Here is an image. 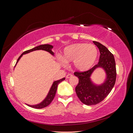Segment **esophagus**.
<instances>
[{"label":"esophagus","instance_id":"esophagus-1","mask_svg":"<svg viewBox=\"0 0 133 133\" xmlns=\"http://www.w3.org/2000/svg\"><path fill=\"white\" fill-rule=\"evenodd\" d=\"M72 76H73V75H72V74H68V75L66 76V79L70 78L72 77Z\"/></svg>","mask_w":133,"mask_h":133}]
</instances>
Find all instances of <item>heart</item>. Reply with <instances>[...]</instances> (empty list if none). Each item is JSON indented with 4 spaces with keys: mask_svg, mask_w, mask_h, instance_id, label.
<instances>
[{
    "mask_svg": "<svg viewBox=\"0 0 133 133\" xmlns=\"http://www.w3.org/2000/svg\"><path fill=\"white\" fill-rule=\"evenodd\" d=\"M98 57L97 48L93 44H74L67 47L63 54L65 63L74 62V67L79 71L89 70L94 65Z\"/></svg>",
    "mask_w": 133,
    "mask_h": 133,
    "instance_id": "heart-1",
    "label": "heart"
}]
</instances>
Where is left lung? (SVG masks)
Segmentation results:
<instances>
[{
  "mask_svg": "<svg viewBox=\"0 0 133 133\" xmlns=\"http://www.w3.org/2000/svg\"><path fill=\"white\" fill-rule=\"evenodd\" d=\"M100 53L98 63L89 70L76 71L74 75L79 78V83L75 88L78 97L87 105H96L105 99L114 87L116 77L115 62L114 55L107 48L99 42L93 41ZM102 67L106 71L107 78L104 83L96 86L92 82L90 76L95 69Z\"/></svg>",
  "mask_w": 133,
  "mask_h": 133,
  "instance_id": "obj_1",
  "label": "left lung"
}]
</instances>
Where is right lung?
Returning a JSON list of instances; mask_svg holds the SVG:
<instances>
[{
  "instance_id": "1",
  "label": "right lung",
  "mask_w": 133,
  "mask_h": 133,
  "mask_svg": "<svg viewBox=\"0 0 133 133\" xmlns=\"http://www.w3.org/2000/svg\"><path fill=\"white\" fill-rule=\"evenodd\" d=\"M53 48V46L51 45H49V44H44V45H39L38 46H36V47L33 48V49H31L29 50H28L26 51H25L24 52H23V53L21 54V55L19 57V58L17 60V63L18 62L19 59H21V58L22 57L23 54L29 53L31 51H35V50H45L48 52H49V53H50L51 55H54V53L51 51V49ZM17 63H16V64H17ZM16 64H15V65H16ZM65 78H63V79H61L60 80H57V81L54 82L53 85H52L50 89L49 90V92H48V94L47 95L46 97L45 98V99H44L42 102H41V103H39L38 104H37V105H28V104H26V105H28V106H29L31 108H35V109H42V108H45V107L49 105V104L51 103V102L53 101V100L55 95L56 91H57V87H58V84L60 82L63 81L64 80H65Z\"/></svg>"
}]
</instances>
